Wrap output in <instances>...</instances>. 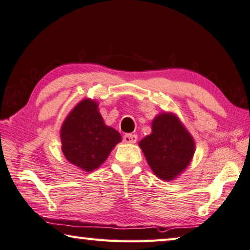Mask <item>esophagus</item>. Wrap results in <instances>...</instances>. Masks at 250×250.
<instances>
[{
  "label": "esophagus",
  "mask_w": 250,
  "mask_h": 250,
  "mask_svg": "<svg viewBox=\"0 0 250 250\" xmlns=\"http://www.w3.org/2000/svg\"><path fill=\"white\" fill-rule=\"evenodd\" d=\"M137 140H138V137L135 134L128 133V134L124 135V142L125 143H135V142H137Z\"/></svg>",
  "instance_id": "esophagus-1"
}]
</instances>
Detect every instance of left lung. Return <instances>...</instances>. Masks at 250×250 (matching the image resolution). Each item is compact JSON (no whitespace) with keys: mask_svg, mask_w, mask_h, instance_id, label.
<instances>
[{"mask_svg":"<svg viewBox=\"0 0 250 250\" xmlns=\"http://www.w3.org/2000/svg\"><path fill=\"white\" fill-rule=\"evenodd\" d=\"M147 164L158 178H177L192 161L196 143L183 122L172 112L163 111L152 121V133L139 142Z\"/></svg>","mask_w":250,"mask_h":250,"instance_id":"obj_1","label":"left lung"}]
</instances>
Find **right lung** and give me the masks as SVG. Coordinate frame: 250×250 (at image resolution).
Instances as JSON below:
<instances>
[{"mask_svg": "<svg viewBox=\"0 0 250 250\" xmlns=\"http://www.w3.org/2000/svg\"><path fill=\"white\" fill-rule=\"evenodd\" d=\"M60 138L62 153L72 165L93 171L105 162L121 135L104 122L95 99L81 101L63 121Z\"/></svg>", "mask_w": 250, "mask_h": 250, "instance_id": "1", "label": "right lung"}]
</instances>
